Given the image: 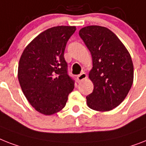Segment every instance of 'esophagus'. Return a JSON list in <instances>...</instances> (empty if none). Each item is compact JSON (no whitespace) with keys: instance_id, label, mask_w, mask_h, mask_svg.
Masks as SVG:
<instances>
[{"instance_id":"34e87169","label":"esophagus","mask_w":146,"mask_h":146,"mask_svg":"<svg viewBox=\"0 0 146 146\" xmlns=\"http://www.w3.org/2000/svg\"><path fill=\"white\" fill-rule=\"evenodd\" d=\"M76 79L77 82H80L83 81L84 79H87V75H86V73H82L81 74H79V75L77 76Z\"/></svg>"}]
</instances>
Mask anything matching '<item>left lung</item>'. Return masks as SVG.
Instances as JSON below:
<instances>
[{
    "label": "left lung",
    "instance_id": "left-lung-1",
    "mask_svg": "<svg viewBox=\"0 0 146 146\" xmlns=\"http://www.w3.org/2000/svg\"><path fill=\"white\" fill-rule=\"evenodd\" d=\"M92 56L88 77L94 90L87 105L98 112L113 110L125 99L133 82L131 56L122 42L107 28L86 26L79 32Z\"/></svg>",
    "mask_w": 146,
    "mask_h": 146
}]
</instances>
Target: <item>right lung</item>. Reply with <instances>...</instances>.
I'll use <instances>...</instances> for the list:
<instances>
[{
	"instance_id": "1",
	"label": "right lung",
	"mask_w": 146,
	"mask_h": 146,
	"mask_svg": "<svg viewBox=\"0 0 146 146\" xmlns=\"http://www.w3.org/2000/svg\"><path fill=\"white\" fill-rule=\"evenodd\" d=\"M75 26H57L40 33L24 49L18 67L23 94L35 110L45 115L61 111L74 88L64 57Z\"/></svg>"
}]
</instances>
